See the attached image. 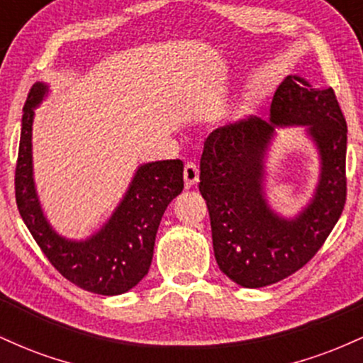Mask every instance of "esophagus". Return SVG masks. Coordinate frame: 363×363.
Masks as SVG:
<instances>
[{
	"instance_id": "esophagus-1",
	"label": "esophagus",
	"mask_w": 363,
	"mask_h": 363,
	"mask_svg": "<svg viewBox=\"0 0 363 363\" xmlns=\"http://www.w3.org/2000/svg\"><path fill=\"white\" fill-rule=\"evenodd\" d=\"M198 181H199V169H198V165L186 164V167H184L186 187H191V186L198 184Z\"/></svg>"
}]
</instances>
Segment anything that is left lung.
<instances>
[{
    "instance_id": "1",
    "label": "left lung",
    "mask_w": 363,
    "mask_h": 363,
    "mask_svg": "<svg viewBox=\"0 0 363 363\" xmlns=\"http://www.w3.org/2000/svg\"><path fill=\"white\" fill-rule=\"evenodd\" d=\"M302 127L318 150L320 177L310 203L294 217L277 214L265 196V162L280 127ZM347 121L331 86L312 89L286 77L274 91L269 121L256 116L210 133L199 162V193L210 211L218 268L244 289L290 277L331 234L347 199Z\"/></svg>"
}]
</instances>
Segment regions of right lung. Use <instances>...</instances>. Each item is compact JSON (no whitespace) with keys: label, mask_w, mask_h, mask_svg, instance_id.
<instances>
[{"label":"right lung","mask_w":363,"mask_h":363,"mask_svg":"<svg viewBox=\"0 0 363 363\" xmlns=\"http://www.w3.org/2000/svg\"><path fill=\"white\" fill-rule=\"evenodd\" d=\"M49 85L37 82L23 107L15 196L22 220L51 264L66 280L99 295H121L148 273L164 211L184 187L182 160L141 164L107 222L86 239H68L44 215L34 181L32 126Z\"/></svg>","instance_id":"add662e5"}]
</instances>
